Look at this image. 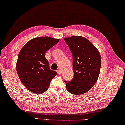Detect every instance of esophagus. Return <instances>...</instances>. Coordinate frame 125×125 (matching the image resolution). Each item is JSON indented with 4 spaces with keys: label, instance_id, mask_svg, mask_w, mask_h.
I'll list each match as a JSON object with an SVG mask.
<instances>
[{
    "label": "esophagus",
    "instance_id": "1",
    "mask_svg": "<svg viewBox=\"0 0 125 125\" xmlns=\"http://www.w3.org/2000/svg\"><path fill=\"white\" fill-rule=\"evenodd\" d=\"M57 73L58 74V75H60L61 73V70H60V69L57 70Z\"/></svg>",
    "mask_w": 125,
    "mask_h": 125
}]
</instances>
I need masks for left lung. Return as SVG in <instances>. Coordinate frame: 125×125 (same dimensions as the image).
<instances>
[{
    "instance_id": "1",
    "label": "left lung",
    "mask_w": 125,
    "mask_h": 125,
    "mask_svg": "<svg viewBox=\"0 0 125 125\" xmlns=\"http://www.w3.org/2000/svg\"><path fill=\"white\" fill-rule=\"evenodd\" d=\"M73 55V78L65 81L68 91L74 95L89 91L96 83L101 64L100 53L88 40L80 36L64 38Z\"/></svg>"
}]
</instances>
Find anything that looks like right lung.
I'll list each match as a JSON object with an SVG mask.
<instances>
[{"mask_svg": "<svg viewBox=\"0 0 125 125\" xmlns=\"http://www.w3.org/2000/svg\"><path fill=\"white\" fill-rule=\"evenodd\" d=\"M50 37H38L25 44L19 53L17 71L26 88L36 94H42L48 89L50 82L57 75L50 70L45 52L59 41Z\"/></svg>", "mask_w": 125, "mask_h": 125, "instance_id": "right-lung-1", "label": "right lung"}]
</instances>
